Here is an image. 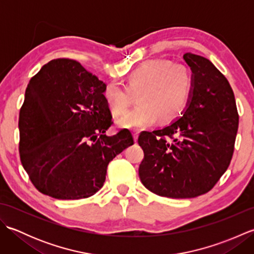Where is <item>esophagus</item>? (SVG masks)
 Returning <instances> with one entry per match:
<instances>
[{
	"label": "esophagus",
	"instance_id": "esophagus-1",
	"mask_svg": "<svg viewBox=\"0 0 254 254\" xmlns=\"http://www.w3.org/2000/svg\"><path fill=\"white\" fill-rule=\"evenodd\" d=\"M132 133H133V137H134V141H137V138H138V134H139V131H137V130H133L132 131Z\"/></svg>",
	"mask_w": 254,
	"mask_h": 254
}]
</instances>
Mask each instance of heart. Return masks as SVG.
Returning a JSON list of instances; mask_svg holds the SVG:
<instances>
[{
	"label": "heart",
	"mask_w": 254,
	"mask_h": 254,
	"mask_svg": "<svg viewBox=\"0 0 254 254\" xmlns=\"http://www.w3.org/2000/svg\"><path fill=\"white\" fill-rule=\"evenodd\" d=\"M193 85L192 73L185 64L165 59H153L139 64L128 73L127 87L109 83L102 96L115 116L127 111L136 94L138 104L127 111L118 124L122 127L139 128L174 120L185 109Z\"/></svg>",
	"instance_id": "obj_1"
}]
</instances>
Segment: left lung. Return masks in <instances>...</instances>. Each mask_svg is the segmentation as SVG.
<instances>
[{"mask_svg":"<svg viewBox=\"0 0 254 254\" xmlns=\"http://www.w3.org/2000/svg\"><path fill=\"white\" fill-rule=\"evenodd\" d=\"M193 85L182 117L143 132L138 168L144 187L160 196L191 198L212 190L233 158L239 116L227 78L206 58L186 53Z\"/></svg>","mask_w":254,"mask_h":254,"instance_id":"8db88e82","label":"left lung"}]
</instances>
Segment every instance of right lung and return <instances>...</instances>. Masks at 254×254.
<instances>
[{
  "instance_id": "obj_1",
  "label": "right lung",
  "mask_w": 254,
  "mask_h": 254,
  "mask_svg": "<svg viewBox=\"0 0 254 254\" xmlns=\"http://www.w3.org/2000/svg\"><path fill=\"white\" fill-rule=\"evenodd\" d=\"M105 87L69 59L50 61L29 80L19 112V155L39 192L58 199L94 195L110 161L134 144L127 128L105 134L113 123Z\"/></svg>"
}]
</instances>
